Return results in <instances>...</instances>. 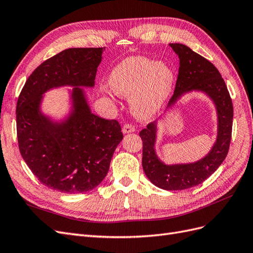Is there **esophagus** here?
<instances>
[{
  "label": "esophagus",
  "mask_w": 253,
  "mask_h": 253,
  "mask_svg": "<svg viewBox=\"0 0 253 253\" xmlns=\"http://www.w3.org/2000/svg\"><path fill=\"white\" fill-rule=\"evenodd\" d=\"M136 131V128L131 126V125H125L124 127H122V133L124 134H128V133H133Z\"/></svg>",
  "instance_id": "obj_1"
}]
</instances>
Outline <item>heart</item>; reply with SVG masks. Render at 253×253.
I'll return each instance as SVG.
<instances>
[{"mask_svg": "<svg viewBox=\"0 0 253 253\" xmlns=\"http://www.w3.org/2000/svg\"><path fill=\"white\" fill-rule=\"evenodd\" d=\"M109 84L114 93L129 96V108L137 118L149 120L162 112L169 100L175 74L162 61L131 56L113 68Z\"/></svg>", "mask_w": 253, "mask_h": 253, "instance_id": "obj_1", "label": "heart"}]
</instances>
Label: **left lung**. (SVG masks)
I'll use <instances>...</instances> for the list:
<instances>
[{
    "instance_id": "1",
    "label": "left lung",
    "mask_w": 253,
    "mask_h": 253,
    "mask_svg": "<svg viewBox=\"0 0 253 253\" xmlns=\"http://www.w3.org/2000/svg\"><path fill=\"white\" fill-rule=\"evenodd\" d=\"M179 58V70L174 94L162 116L169 112L186 94L197 91L208 97L216 111V139L207 154L193 163L166 164L156 153L158 119L139 133L142 139V168L150 181L168 190H185L200 185L217 170L225 160L231 140L233 106L224 79L210 61L187 45L170 43Z\"/></svg>"
}]
</instances>
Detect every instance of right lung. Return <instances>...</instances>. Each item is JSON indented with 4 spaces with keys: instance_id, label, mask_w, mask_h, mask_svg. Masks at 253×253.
Wrapping results in <instances>:
<instances>
[{
    "instance_id": "right-lung-1",
    "label": "right lung",
    "mask_w": 253,
    "mask_h": 253,
    "mask_svg": "<svg viewBox=\"0 0 253 253\" xmlns=\"http://www.w3.org/2000/svg\"><path fill=\"white\" fill-rule=\"evenodd\" d=\"M105 47L68 48L38 66L17 103L19 149L43 185L67 194L83 193L100 183L115 150L124 139L116 120L90 111L84 87L95 86L97 67ZM71 86L70 112L55 121L42 111L43 94Z\"/></svg>"
}]
</instances>
